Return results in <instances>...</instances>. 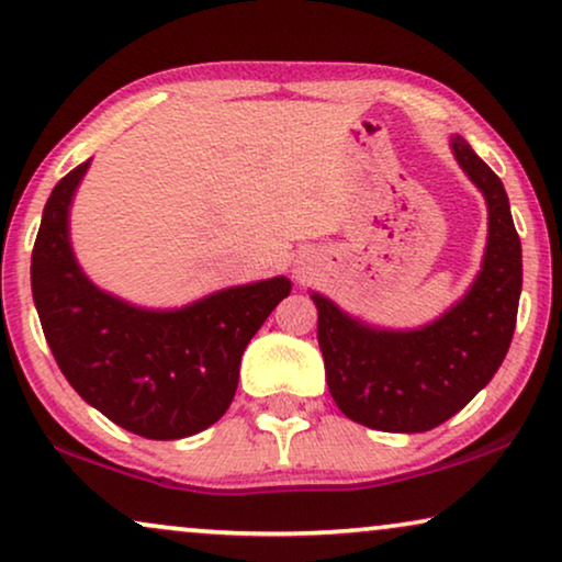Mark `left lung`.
I'll return each mask as SVG.
<instances>
[{
  "mask_svg": "<svg viewBox=\"0 0 562 562\" xmlns=\"http://www.w3.org/2000/svg\"><path fill=\"white\" fill-rule=\"evenodd\" d=\"M488 204V243L473 286L419 329H379L322 294L317 340L329 394L345 417L381 432H427L458 414L494 379L509 350L521 294V243L504 183L471 145L450 140Z\"/></svg>",
  "mask_w": 562,
  "mask_h": 562,
  "instance_id": "1",
  "label": "left lung"
}]
</instances>
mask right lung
<instances>
[{
    "label": "right lung",
    "mask_w": 562,
    "mask_h": 562,
    "mask_svg": "<svg viewBox=\"0 0 562 562\" xmlns=\"http://www.w3.org/2000/svg\"><path fill=\"white\" fill-rule=\"evenodd\" d=\"M87 168L56 183L35 237L30 281L45 340L76 394L114 425L148 440L202 432L233 404L243 352L291 281L233 286L173 312L104 294L68 240V206Z\"/></svg>",
    "instance_id": "1"
}]
</instances>
